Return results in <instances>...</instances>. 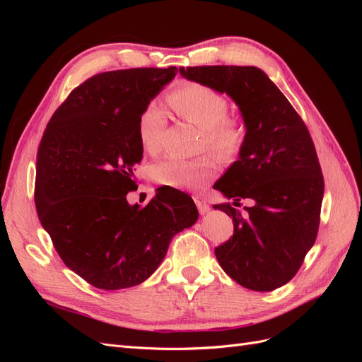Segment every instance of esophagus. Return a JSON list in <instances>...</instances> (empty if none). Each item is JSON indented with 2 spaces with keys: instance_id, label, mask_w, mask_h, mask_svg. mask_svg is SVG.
I'll return each instance as SVG.
<instances>
[{
  "instance_id": "1",
  "label": "esophagus",
  "mask_w": 362,
  "mask_h": 362,
  "mask_svg": "<svg viewBox=\"0 0 362 362\" xmlns=\"http://www.w3.org/2000/svg\"><path fill=\"white\" fill-rule=\"evenodd\" d=\"M194 202H196V206H198V210H199V213H201L202 216L206 214L208 211H210V206H208V204L205 202V199L199 198V196H196Z\"/></svg>"
}]
</instances>
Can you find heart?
Returning a JSON list of instances; mask_svg holds the SVG:
<instances>
[{"instance_id": "b5f03b06", "label": "heart", "mask_w": 362, "mask_h": 362, "mask_svg": "<svg viewBox=\"0 0 362 362\" xmlns=\"http://www.w3.org/2000/svg\"><path fill=\"white\" fill-rule=\"evenodd\" d=\"M169 104L178 116L204 129V141L216 156L229 158L237 154L243 140V131L228 119V100L205 84L189 83L169 95ZM166 128V115L158 103H149L139 116L137 134L148 152H158L161 136ZM216 172L211 158L182 160L169 157L152 168V178L175 189H198Z\"/></svg>"}]
</instances>
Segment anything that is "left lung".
Returning <instances> with one entry per match:
<instances>
[{
    "instance_id": "obj_1",
    "label": "left lung",
    "mask_w": 362,
    "mask_h": 362,
    "mask_svg": "<svg viewBox=\"0 0 362 362\" xmlns=\"http://www.w3.org/2000/svg\"><path fill=\"white\" fill-rule=\"evenodd\" d=\"M185 80L226 93L242 113L246 134L214 189L234 235L214 249L218 264L240 286L272 291L287 284L313 247L320 223L323 175L303 120L264 71L255 66L180 68ZM252 199L242 216L236 209Z\"/></svg>"
}]
</instances>
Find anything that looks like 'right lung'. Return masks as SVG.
Wrapping results in <instances>:
<instances>
[{
	"label": "right lung",
	"mask_w": 362,
	"mask_h": 362,
	"mask_svg": "<svg viewBox=\"0 0 362 362\" xmlns=\"http://www.w3.org/2000/svg\"><path fill=\"white\" fill-rule=\"evenodd\" d=\"M178 69L136 68L98 74L71 92L40 140L35 202L57 254L101 290L139 286L157 270L175 234L198 221L193 199L158 190L129 205L133 168L144 157L141 110Z\"/></svg>",
	"instance_id": "add662e5"
}]
</instances>
